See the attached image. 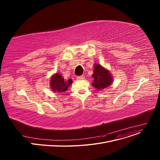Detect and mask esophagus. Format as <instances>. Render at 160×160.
I'll return each instance as SVG.
<instances>
[{"label": "esophagus", "mask_w": 160, "mask_h": 160, "mask_svg": "<svg viewBox=\"0 0 160 160\" xmlns=\"http://www.w3.org/2000/svg\"><path fill=\"white\" fill-rule=\"evenodd\" d=\"M77 79L78 80H83L85 79V77H84V76H80V77H77Z\"/></svg>", "instance_id": "esophagus-1"}]
</instances>
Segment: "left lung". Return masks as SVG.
<instances>
[{
  "instance_id": "8db88e82",
  "label": "left lung",
  "mask_w": 160,
  "mask_h": 160,
  "mask_svg": "<svg viewBox=\"0 0 160 160\" xmlns=\"http://www.w3.org/2000/svg\"><path fill=\"white\" fill-rule=\"evenodd\" d=\"M93 82L92 86L98 90H104L110 86L113 82V78L110 71L100 64H94L93 73L92 74Z\"/></svg>"
}]
</instances>
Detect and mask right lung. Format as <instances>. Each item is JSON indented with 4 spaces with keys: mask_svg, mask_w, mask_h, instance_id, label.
I'll return each instance as SVG.
<instances>
[{
    "mask_svg": "<svg viewBox=\"0 0 160 160\" xmlns=\"http://www.w3.org/2000/svg\"><path fill=\"white\" fill-rule=\"evenodd\" d=\"M72 82L65 81L60 73L53 74L50 80V86L52 91L56 93H64L72 84ZM63 94V93H62Z\"/></svg>",
    "mask_w": 160,
    "mask_h": 160,
    "instance_id": "add662e5",
    "label": "right lung"
}]
</instances>
